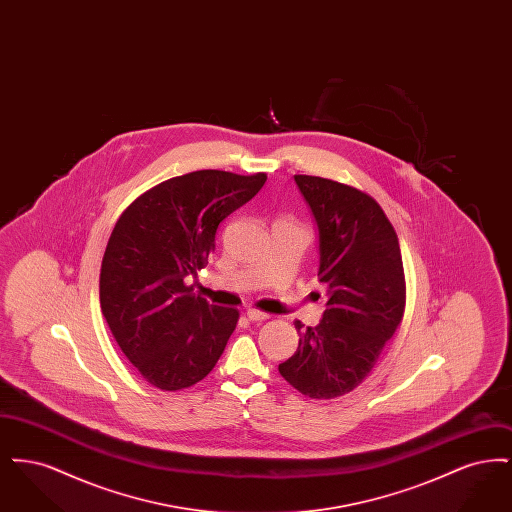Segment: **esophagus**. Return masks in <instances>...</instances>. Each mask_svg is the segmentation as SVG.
Returning <instances> with one entry per match:
<instances>
[{
	"label": "esophagus",
	"instance_id": "obj_1",
	"mask_svg": "<svg viewBox=\"0 0 512 512\" xmlns=\"http://www.w3.org/2000/svg\"><path fill=\"white\" fill-rule=\"evenodd\" d=\"M268 317H270V315L259 311V309H247V318L253 320V322H263V320H267Z\"/></svg>",
	"mask_w": 512,
	"mask_h": 512
}]
</instances>
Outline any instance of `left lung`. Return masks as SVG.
I'll return each mask as SVG.
<instances>
[{
	"label": "left lung",
	"mask_w": 512,
	"mask_h": 512,
	"mask_svg": "<svg viewBox=\"0 0 512 512\" xmlns=\"http://www.w3.org/2000/svg\"><path fill=\"white\" fill-rule=\"evenodd\" d=\"M318 226V278L328 288L317 326L295 320L297 351L278 370L313 399L355 390L405 313L397 234L374 197L320 176L295 174Z\"/></svg>",
	"instance_id": "1"
}]
</instances>
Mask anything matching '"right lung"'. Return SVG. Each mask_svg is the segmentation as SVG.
Wrapping results in <instances>:
<instances>
[{
  "mask_svg": "<svg viewBox=\"0 0 512 512\" xmlns=\"http://www.w3.org/2000/svg\"><path fill=\"white\" fill-rule=\"evenodd\" d=\"M265 182V172H188L147 190L117 220L99 303L122 353L151 386L184 390L217 365L240 313L192 293L186 276L207 265L220 222Z\"/></svg>",
  "mask_w": 512,
  "mask_h": 512,
  "instance_id": "obj_1",
  "label": "right lung"
}]
</instances>
